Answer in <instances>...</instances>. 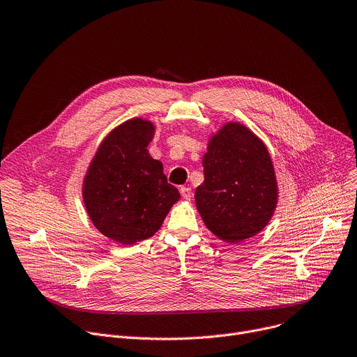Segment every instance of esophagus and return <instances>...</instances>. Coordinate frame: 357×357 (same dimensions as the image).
Here are the masks:
<instances>
[{
	"label": "esophagus",
	"instance_id": "esophagus-1",
	"mask_svg": "<svg viewBox=\"0 0 357 357\" xmlns=\"http://www.w3.org/2000/svg\"><path fill=\"white\" fill-rule=\"evenodd\" d=\"M180 193H181V197L187 202L191 200V197H193V191H191L190 187H181L180 188Z\"/></svg>",
	"mask_w": 357,
	"mask_h": 357
}]
</instances>
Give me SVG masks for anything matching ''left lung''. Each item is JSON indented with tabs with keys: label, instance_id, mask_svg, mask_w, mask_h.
Segmentation results:
<instances>
[{
	"label": "left lung",
	"instance_id": "left-lung-1",
	"mask_svg": "<svg viewBox=\"0 0 357 357\" xmlns=\"http://www.w3.org/2000/svg\"><path fill=\"white\" fill-rule=\"evenodd\" d=\"M204 181L196 188V207L206 227L237 244L260 233L279 202L270 153L261 139L237 121L223 124L203 155Z\"/></svg>",
	"mask_w": 357,
	"mask_h": 357
}]
</instances>
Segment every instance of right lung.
I'll list each match as a JSON object with an SVG mask.
<instances>
[{
    "label": "right lung",
    "mask_w": 357,
    "mask_h": 357,
    "mask_svg": "<svg viewBox=\"0 0 357 357\" xmlns=\"http://www.w3.org/2000/svg\"><path fill=\"white\" fill-rule=\"evenodd\" d=\"M153 121L134 117L109 131L83 180V202L96 229L120 244L157 233L178 190L167 183L162 162L149 154Z\"/></svg>",
    "instance_id": "right-lung-1"
}]
</instances>
